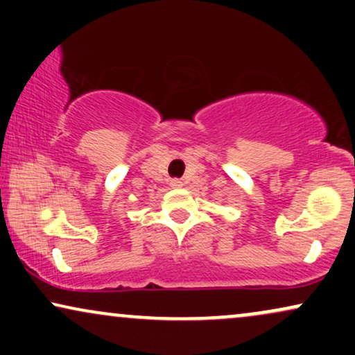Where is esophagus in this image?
Here are the masks:
<instances>
[{
    "instance_id": "obj_1",
    "label": "esophagus",
    "mask_w": 355,
    "mask_h": 355,
    "mask_svg": "<svg viewBox=\"0 0 355 355\" xmlns=\"http://www.w3.org/2000/svg\"><path fill=\"white\" fill-rule=\"evenodd\" d=\"M170 187H173V189H180V187H182V182L178 180V178H173V180L170 182Z\"/></svg>"
}]
</instances>
